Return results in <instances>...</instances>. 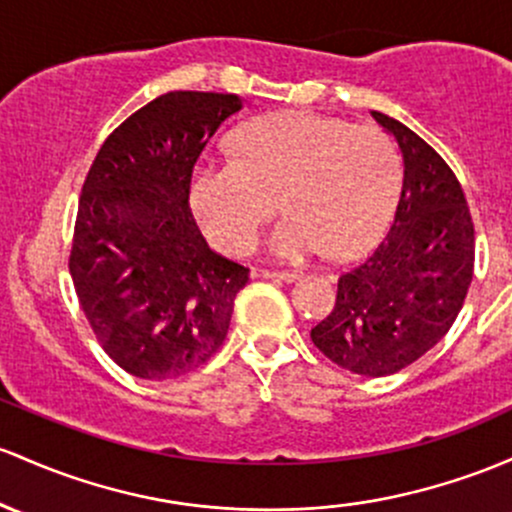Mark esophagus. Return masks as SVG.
I'll use <instances>...</instances> for the list:
<instances>
[{
    "instance_id": "obj_1",
    "label": "esophagus",
    "mask_w": 512,
    "mask_h": 512,
    "mask_svg": "<svg viewBox=\"0 0 512 512\" xmlns=\"http://www.w3.org/2000/svg\"><path fill=\"white\" fill-rule=\"evenodd\" d=\"M252 274L262 279H277V282H296V279H299L296 272H277V269H255Z\"/></svg>"
}]
</instances>
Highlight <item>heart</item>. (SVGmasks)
I'll list each match as a JSON object with an SVG mask.
<instances>
[{
  "label": "heart",
  "mask_w": 512,
  "mask_h": 512,
  "mask_svg": "<svg viewBox=\"0 0 512 512\" xmlns=\"http://www.w3.org/2000/svg\"><path fill=\"white\" fill-rule=\"evenodd\" d=\"M240 155H204L192 172V206L213 245L243 252L289 184L284 218L267 252L303 262L333 250L352 257L379 238L396 204L401 165L386 133L342 119L286 111L240 131Z\"/></svg>",
  "instance_id": "heart-1"
}]
</instances>
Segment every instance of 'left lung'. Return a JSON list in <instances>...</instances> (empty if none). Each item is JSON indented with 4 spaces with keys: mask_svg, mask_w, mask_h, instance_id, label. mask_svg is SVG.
I'll return each mask as SVG.
<instances>
[{
    "mask_svg": "<svg viewBox=\"0 0 512 512\" xmlns=\"http://www.w3.org/2000/svg\"><path fill=\"white\" fill-rule=\"evenodd\" d=\"M372 116L398 143L403 187L384 243L338 279V299L313 345L362 376H389L445 338L474 277V223L462 184L418 133Z\"/></svg>",
    "mask_w": 512,
    "mask_h": 512,
    "instance_id": "1",
    "label": "left lung"
}]
</instances>
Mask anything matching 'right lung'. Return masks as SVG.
<instances>
[{
	"label": "right lung",
	"mask_w": 512,
	"mask_h": 512,
	"mask_svg": "<svg viewBox=\"0 0 512 512\" xmlns=\"http://www.w3.org/2000/svg\"><path fill=\"white\" fill-rule=\"evenodd\" d=\"M238 94L167 92L104 140L84 179L70 274L104 352L138 379L194 372L228 335L238 262L213 252L189 209L192 170Z\"/></svg>",
	"instance_id": "obj_1"
}]
</instances>
